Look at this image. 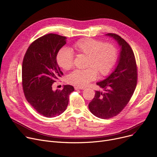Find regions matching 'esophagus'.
Listing matches in <instances>:
<instances>
[{
	"instance_id": "esophagus-1",
	"label": "esophagus",
	"mask_w": 157,
	"mask_h": 157,
	"mask_svg": "<svg viewBox=\"0 0 157 157\" xmlns=\"http://www.w3.org/2000/svg\"><path fill=\"white\" fill-rule=\"evenodd\" d=\"M85 88L84 87H78V86H75V90H78V89H84Z\"/></svg>"
}]
</instances>
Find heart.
Wrapping results in <instances>:
<instances>
[{
	"label": "heart",
	"instance_id": "obj_1",
	"mask_svg": "<svg viewBox=\"0 0 157 157\" xmlns=\"http://www.w3.org/2000/svg\"><path fill=\"white\" fill-rule=\"evenodd\" d=\"M78 54L87 56V67L85 70H75L67 76L68 82L78 87H85L94 80L98 72L105 76L108 75L116 63L118 52L116 47L112 43L92 38L81 39L73 44ZM74 54L68 47H63L56 56L58 65L63 70L70 69L73 64Z\"/></svg>",
	"mask_w": 157,
	"mask_h": 157
}]
</instances>
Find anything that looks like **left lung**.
<instances>
[{
	"instance_id": "left-lung-1",
	"label": "left lung",
	"mask_w": 157,
	"mask_h": 157,
	"mask_svg": "<svg viewBox=\"0 0 157 157\" xmlns=\"http://www.w3.org/2000/svg\"><path fill=\"white\" fill-rule=\"evenodd\" d=\"M121 47V52L115 70L110 75L96 84L104 89L103 93L95 91L89 109L95 116L109 119L121 113L131 99L137 82V68L133 52L121 36L108 33Z\"/></svg>"
}]
</instances>
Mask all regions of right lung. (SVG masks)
Wrapping results in <instances>:
<instances>
[{"mask_svg": "<svg viewBox=\"0 0 157 157\" xmlns=\"http://www.w3.org/2000/svg\"><path fill=\"white\" fill-rule=\"evenodd\" d=\"M66 37L44 35L33 41L22 63V86L27 101L40 114L54 117L64 113L74 91L70 85L62 90H52V84L63 73L56 60L59 50L66 43Z\"/></svg>", "mask_w": 157, "mask_h": 157, "instance_id": "obj_1", "label": "right lung"}]
</instances>
